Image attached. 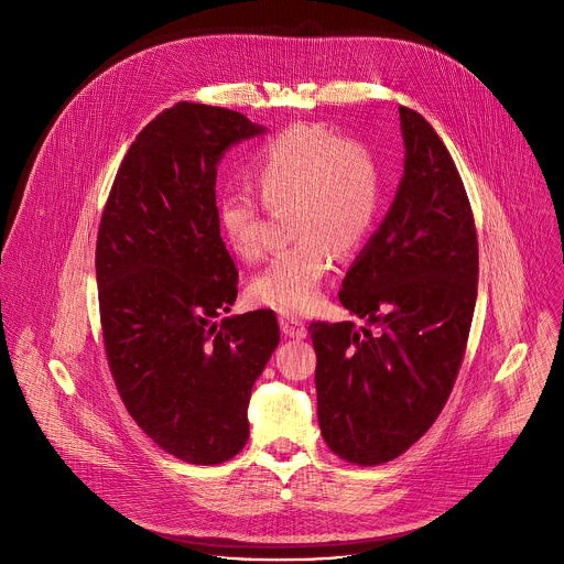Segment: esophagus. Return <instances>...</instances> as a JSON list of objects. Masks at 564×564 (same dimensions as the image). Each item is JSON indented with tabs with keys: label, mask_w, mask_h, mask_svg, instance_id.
Wrapping results in <instances>:
<instances>
[{
	"label": "esophagus",
	"mask_w": 564,
	"mask_h": 564,
	"mask_svg": "<svg viewBox=\"0 0 564 564\" xmlns=\"http://www.w3.org/2000/svg\"><path fill=\"white\" fill-rule=\"evenodd\" d=\"M279 326H281V333L290 339H303L305 337V324L294 314H281Z\"/></svg>",
	"instance_id": "obj_1"
}]
</instances>
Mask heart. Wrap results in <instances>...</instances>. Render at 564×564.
Wrapping results in <instances>:
<instances>
[{
	"instance_id": "1",
	"label": "heart",
	"mask_w": 564,
	"mask_h": 564,
	"mask_svg": "<svg viewBox=\"0 0 564 564\" xmlns=\"http://www.w3.org/2000/svg\"><path fill=\"white\" fill-rule=\"evenodd\" d=\"M250 178L265 205L290 200L288 227L296 240L252 279L248 294L281 312H307L321 301L335 252H355L375 225L379 167L364 144L337 131L292 124L252 153ZM214 214L223 243L236 259L252 263L263 257L261 207L248 189H223Z\"/></svg>"
}]
</instances>
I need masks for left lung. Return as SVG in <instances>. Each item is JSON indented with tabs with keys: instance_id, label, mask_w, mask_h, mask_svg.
<instances>
[{
	"instance_id": "1",
	"label": "left lung",
	"mask_w": 564,
	"mask_h": 564,
	"mask_svg": "<svg viewBox=\"0 0 564 564\" xmlns=\"http://www.w3.org/2000/svg\"><path fill=\"white\" fill-rule=\"evenodd\" d=\"M406 147L392 207L350 268V321H312L316 415L341 459L377 466L437 420L457 379L477 299V234L453 158L435 129L399 107Z\"/></svg>"
}]
</instances>
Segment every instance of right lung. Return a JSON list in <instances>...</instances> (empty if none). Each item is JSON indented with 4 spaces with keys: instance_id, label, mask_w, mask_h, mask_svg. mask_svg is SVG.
<instances>
[{
    "instance_id": "add662e5",
    "label": "right lung",
    "mask_w": 564,
    "mask_h": 564,
    "mask_svg": "<svg viewBox=\"0 0 564 564\" xmlns=\"http://www.w3.org/2000/svg\"><path fill=\"white\" fill-rule=\"evenodd\" d=\"M259 133L238 111L176 102L131 142L98 227L111 377L135 424L189 464H223L246 446L252 386L281 339L272 310L214 321L238 294L216 227V165Z\"/></svg>"
}]
</instances>
